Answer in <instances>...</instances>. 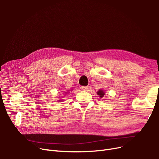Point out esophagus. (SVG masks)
<instances>
[{
	"label": "esophagus",
	"mask_w": 159,
	"mask_h": 159,
	"mask_svg": "<svg viewBox=\"0 0 159 159\" xmlns=\"http://www.w3.org/2000/svg\"><path fill=\"white\" fill-rule=\"evenodd\" d=\"M80 89L82 91H87L88 89V86H81Z\"/></svg>",
	"instance_id": "34e87169"
}]
</instances>
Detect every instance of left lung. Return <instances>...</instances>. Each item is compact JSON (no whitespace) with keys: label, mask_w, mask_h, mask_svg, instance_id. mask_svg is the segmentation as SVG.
<instances>
[{"label":"left lung","mask_w":159,"mask_h":159,"mask_svg":"<svg viewBox=\"0 0 159 159\" xmlns=\"http://www.w3.org/2000/svg\"><path fill=\"white\" fill-rule=\"evenodd\" d=\"M97 94H98V95L99 96L100 98H102L103 97H104L105 93L104 90H102V89H100L99 90L98 92H97Z\"/></svg>","instance_id":"left-lung-1"}]
</instances>
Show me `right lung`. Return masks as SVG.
<instances>
[{
  "instance_id": "right-lung-1",
  "label": "right lung",
  "mask_w": 159,
  "mask_h": 159,
  "mask_svg": "<svg viewBox=\"0 0 159 159\" xmlns=\"http://www.w3.org/2000/svg\"><path fill=\"white\" fill-rule=\"evenodd\" d=\"M65 93H69V92H65ZM59 102H60V101H62L63 100H61V99H60V100H58Z\"/></svg>"
}]
</instances>
